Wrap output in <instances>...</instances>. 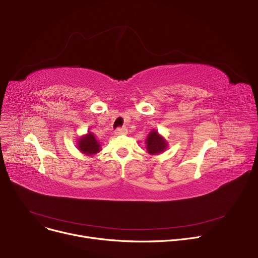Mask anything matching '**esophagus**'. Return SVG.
Masks as SVG:
<instances>
[{
	"label": "esophagus",
	"mask_w": 258,
	"mask_h": 258,
	"mask_svg": "<svg viewBox=\"0 0 258 258\" xmlns=\"http://www.w3.org/2000/svg\"><path fill=\"white\" fill-rule=\"evenodd\" d=\"M115 134L116 135H126L127 134V130L125 127H118L115 131Z\"/></svg>",
	"instance_id": "esophagus-1"
}]
</instances>
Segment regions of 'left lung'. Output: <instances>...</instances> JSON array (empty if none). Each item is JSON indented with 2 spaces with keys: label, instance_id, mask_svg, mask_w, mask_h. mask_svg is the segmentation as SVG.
Listing matches in <instances>:
<instances>
[{
  "label": "left lung",
  "instance_id": "8db88e82",
  "mask_svg": "<svg viewBox=\"0 0 258 258\" xmlns=\"http://www.w3.org/2000/svg\"><path fill=\"white\" fill-rule=\"evenodd\" d=\"M146 144L147 147L146 150L151 155L159 154L161 152H163L166 148V142L165 140L162 138L160 135L157 133V131H153L146 139Z\"/></svg>",
  "mask_w": 258,
  "mask_h": 258
}]
</instances>
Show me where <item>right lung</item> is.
Wrapping results in <instances>:
<instances>
[{
	"instance_id": "obj_1",
	"label": "right lung",
	"mask_w": 258,
	"mask_h": 258,
	"mask_svg": "<svg viewBox=\"0 0 258 258\" xmlns=\"http://www.w3.org/2000/svg\"><path fill=\"white\" fill-rule=\"evenodd\" d=\"M78 148L84 154L94 155L100 151V145H99L98 141L93 136V134L89 133L87 136L79 139Z\"/></svg>"
}]
</instances>
